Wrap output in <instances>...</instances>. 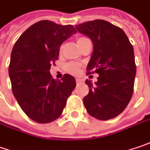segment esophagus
Masks as SVG:
<instances>
[{"label":"esophagus","instance_id":"34e87169","mask_svg":"<svg viewBox=\"0 0 150 150\" xmlns=\"http://www.w3.org/2000/svg\"><path fill=\"white\" fill-rule=\"evenodd\" d=\"M76 81H77V83H80V82H82V79H76Z\"/></svg>","mask_w":150,"mask_h":150}]
</instances>
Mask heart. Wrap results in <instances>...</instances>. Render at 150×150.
I'll return each mask as SVG.
<instances>
[{
  "label": "heart",
  "instance_id": "1",
  "mask_svg": "<svg viewBox=\"0 0 150 150\" xmlns=\"http://www.w3.org/2000/svg\"><path fill=\"white\" fill-rule=\"evenodd\" d=\"M88 39L86 38V37H79L78 40H77V42L79 44V45L80 46L83 42H85L86 40H88ZM80 67H81V64L79 63V62H71L67 64L66 66V70L68 71L69 73L71 74H73V75H76L78 74L80 71Z\"/></svg>",
  "mask_w": 150,
  "mask_h": 150
}]
</instances>
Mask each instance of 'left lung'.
I'll return each instance as SVG.
<instances>
[{"mask_svg":"<svg viewBox=\"0 0 150 150\" xmlns=\"http://www.w3.org/2000/svg\"><path fill=\"white\" fill-rule=\"evenodd\" d=\"M75 27L94 45L87 75L99 74L95 84L85 81L89 92L83 98L84 106L96 119H112L123 111L132 96L136 75L133 47L123 30L107 21L96 19Z\"/></svg>","mask_w":150,"mask_h":150,"instance_id":"left-lung-1","label":"left lung"}]
</instances>
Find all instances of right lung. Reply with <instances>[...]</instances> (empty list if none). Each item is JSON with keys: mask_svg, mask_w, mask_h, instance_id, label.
Segmentation results:
<instances>
[{"mask_svg": "<svg viewBox=\"0 0 150 150\" xmlns=\"http://www.w3.org/2000/svg\"><path fill=\"white\" fill-rule=\"evenodd\" d=\"M76 33L72 25L42 20L24 31L13 46L8 70L11 90L24 113L36 122L56 120L76 87L71 75L56 80L50 73L62 44Z\"/></svg>", "mask_w": 150, "mask_h": 150, "instance_id": "1", "label": "right lung"}]
</instances>
